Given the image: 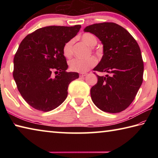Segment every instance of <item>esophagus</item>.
<instances>
[{
    "instance_id": "1",
    "label": "esophagus",
    "mask_w": 158,
    "mask_h": 158,
    "mask_svg": "<svg viewBox=\"0 0 158 158\" xmlns=\"http://www.w3.org/2000/svg\"><path fill=\"white\" fill-rule=\"evenodd\" d=\"M87 75V73H80L79 74V77H84Z\"/></svg>"
}]
</instances>
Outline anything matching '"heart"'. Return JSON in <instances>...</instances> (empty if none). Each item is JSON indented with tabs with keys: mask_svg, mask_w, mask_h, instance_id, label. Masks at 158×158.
<instances>
[{
	"mask_svg": "<svg viewBox=\"0 0 158 158\" xmlns=\"http://www.w3.org/2000/svg\"><path fill=\"white\" fill-rule=\"evenodd\" d=\"M81 40L86 44L89 47H94L97 43V39L95 35L89 33H85L83 34L81 37ZM73 40H69L65 44L63 49V52L64 56L66 58H69L73 56ZM97 63V60L95 58L90 57L87 59H73L69 63V69L73 72L77 73H84L89 71L90 69L93 68Z\"/></svg>",
	"mask_w": 158,
	"mask_h": 158,
	"instance_id": "1",
	"label": "heart"
}]
</instances>
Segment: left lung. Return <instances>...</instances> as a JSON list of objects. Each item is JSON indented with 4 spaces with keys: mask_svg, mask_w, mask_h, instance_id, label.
<instances>
[{
    "mask_svg": "<svg viewBox=\"0 0 158 158\" xmlns=\"http://www.w3.org/2000/svg\"><path fill=\"white\" fill-rule=\"evenodd\" d=\"M84 31L94 34L103 44L102 58L93 70L109 74H97L98 83L90 89L92 100L102 111L119 113L135 100L143 82L139 46L126 29L115 23H95Z\"/></svg>",
    "mask_w": 158,
    "mask_h": 158,
    "instance_id": "obj_1",
    "label": "left lung"
}]
</instances>
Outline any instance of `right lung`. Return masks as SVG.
<instances>
[{
    "label": "right lung",
    "mask_w": 158,
    "mask_h": 158,
    "mask_svg": "<svg viewBox=\"0 0 158 158\" xmlns=\"http://www.w3.org/2000/svg\"><path fill=\"white\" fill-rule=\"evenodd\" d=\"M81 28L49 26L26 36L14 57L13 77L18 90L32 107L49 111L58 107L68 96V85L79 78L77 73H68L63 49ZM53 71L57 73L51 76Z\"/></svg>",
    "instance_id": "add662e5"
}]
</instances>
